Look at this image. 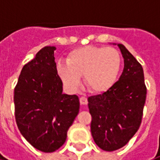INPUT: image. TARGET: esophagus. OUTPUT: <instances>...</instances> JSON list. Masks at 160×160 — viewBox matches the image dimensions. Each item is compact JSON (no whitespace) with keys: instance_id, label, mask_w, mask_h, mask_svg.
Returning a JSON list of instances; mask_svg holds the SVG:
<instances>
[{"instance_id":"1","label":"esophagus","mask_w":160,"mask_h":160,"mask_svg":"<svg viewBox=\"0 0 160 160\" xmlns=\"http://www.w3.org/2000/svg\"><path fill=\"white\" fill-rule=\"evenodd\" d=\"M79 100H80V103H81L82 105H85V104L88 103V100H87V98L85 97V96H82V97H81V98H79Z\"/></svg>"}]
</instances>
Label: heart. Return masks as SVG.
<instances>
[{
    "instance_id": "b5f03b06",
    "label": "heart",
    "mask_w": 160,
    "mask_h": 160,
    "mask_svg": "<svg viewBox=\"0 0 160 160\" xmlns=\"http://www.w3.org/2000/svg\"><path fill=\"white\" fill-rule=\"evenodd\" d=\"M122 59L119 52L111 47L82 46L67 55L66 62H58L57 71L66 86L75 90L81 76L89 90L102 94L111 90L118 80Z\"/></svg>"
}]
</instances>
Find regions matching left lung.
Returning a JSON list of instances; mask_svg holds the SVG:
<instances>
[{"instance_id": "1", "label": "left lung", "mask_w": 160, "mask_h": 160, "mask_svg": "<svg viewBox=\"0 0 160 160\" xmlns=\"http://www.w3.org/2000/svg\"><path fill=\"white\" fill-rule=\"evenodd\" d=\"M118 46L124 62L119 80L107 92L88 98L91 135L98 146L107 152L124 146L137 132L146 98L142 66L124 45Z\"/></svg>"}]
</instances>
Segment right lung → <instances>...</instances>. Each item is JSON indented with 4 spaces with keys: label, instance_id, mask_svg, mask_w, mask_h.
I'll list each match as a JSON object with an SVG mask.
<instances>
[{
    "label": "right lung",
    "instance_id": "obj_1",
    "mask_svg": "<svg viewBox=\"0 0 160 160\" xmlns=\"http://www.w3.org/2000/svg\"><path fill=\"white\" fill-rule=\"evenodd\" d=\"M55 50L56 47L46 46L23 66L14 92L20 132L43 152H53L64 144L80 107L77 95L62 93Z\"/></svg>",
    "mask_w": 160,
    "mask_h": 160
}]
</instances>
